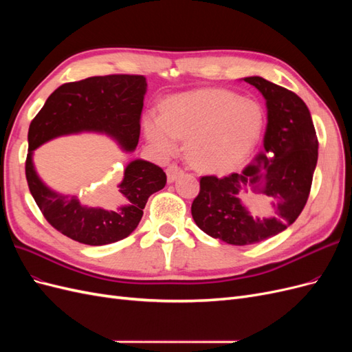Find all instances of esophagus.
<instances>
[{
    "label": "esophagus",
    "mask_w": 352,
    "mask_h": 352,
    "mask_svg": "<svg viewBox=\"0 0 352 352\" xmlns=\"http://www.w3.org/2000/svg\"><path fill=\"white\" fill-rule=\"evenodd\" d=\"M184 173V170L180 168L177 164H170L168 167H167V170H166V175H167V182L168 184H172V182H175V180Z\"/></svg>",
    "instance_id": "34e87169"
}]
</instances>
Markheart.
I'll return each mask as SVG.
<instances>
[{
  "instance_id": "obj_1",
  "label": "heart",
  "mask_w": 352,
  "mask_h": 352,
  "mask_svg": "<svg viewBox=\"0 0 352 352\" xmlns=\"http://www.w3.org/2000/svg\"><path fill=\"white\" fill-rule=\"evenodd\" d=\"M264 124L261 105L236 92L204 88L168 97L163 113L144 119L146 140L166 157L186 140L189 162L204 172L235 167L258 142Z\"/></svg>"
}]
</instances>
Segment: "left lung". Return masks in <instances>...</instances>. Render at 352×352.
Instances as JSON below:
<instances>
[{"mask_svg":"<svg viewBox=\"0 0 352 352\" xmlns=\"http://www.w3.org/2000/svg\"><path fill=\"white\" fill-rule=\"evenodd\" d=\"M243 80L265 100L264 153L241 173L202 176L190 207L202 232L230 245L257 243L292 225L310 195L318 154L310 110L296 94L260 76ZM243 196L262 202L257 215L243 204Z\"/></svg>","mask_w":352,"mask_h":352,"instance_id":"left-lung-1","label":"left lung"}]
</instances>
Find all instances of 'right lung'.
Here are the masks:
<instances>
[{
  "label": "right lung",
  "instance_id": "obj_1",
  "mask_svg": "<svg viewBox=\"0 0 352 352\" xmlns=\"http://www.w3.org/2000/svg\"><path fill=\"white\" fill-rule=\"evenodd\" d=\"M145 92L146 79L140 74L70 82L52 92L32 120L25 167L29 190L50 225L67 238L94 247L127 238L140 225L148 198L164 188L166 173L154 163L133 160L117 189L105 194V207H88L42 182L32 162L34 151L54 138L80 132L105 133L124 151H135Z\"/></svg>",
  "mask_w": 352,
  "mask_h": 352
}]
</instances>
